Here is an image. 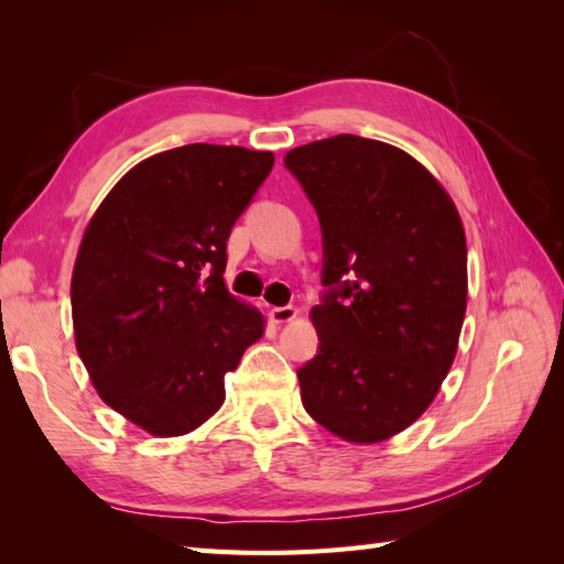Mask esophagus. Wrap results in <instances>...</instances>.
<instances>
[{"label": "esophagus", "mask_w": 564, "mask_h": 564, "mask_svg": "<svg viewBox=\"0 0 564 564\" xmlns=\"http://www.w3.org/2000/svg\"><path fill=\"white\" fill-rule=\"evenodd\" d=\"M295 317H297V310L293 305H283V307L271 310V319L275 322V325H289V322H293Z\"/></svg>", "instance_id": "obj_1"}]
</instances>
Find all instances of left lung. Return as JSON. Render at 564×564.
<instances>
[{"mask_svg": "<svg viewBox=\"0 0 564 564\" xmlns=\"http://www.w3.org/2000/svg\"><path fill=\"white\" fill-rule=\"evenodd\" d=\"M285 166L317 210L329 285L310 310L319 354L297 370L303 406L344 441H388L426 412L458 351V208L424 164L380 140H317Z\"/></svg>", "mask_w": 564, "mask_h": 564, "instance_id": "1", "label": "left lung"}]
</instances>
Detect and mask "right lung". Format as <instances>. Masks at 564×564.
<instances>
[{"label": "right lung", "instance_id": "1", "mask_svg": "<svg viewBox=\"0 0 564 564\" xmlns=\"http://www.w3.org/2000/svg\"><path fill=\"white\" fill-rule=\"evenodd\" d=\"M273 166L237 145L174 148L101 200L72 271V325L99 398L152 436L220 410L225 373L267 319L225 289L227 237Z\"/></svg>", "mask_w": 564, "mask_h": 564}]
</instances>
